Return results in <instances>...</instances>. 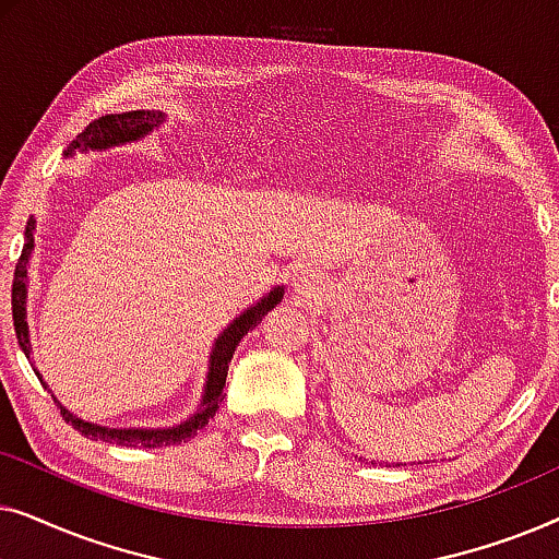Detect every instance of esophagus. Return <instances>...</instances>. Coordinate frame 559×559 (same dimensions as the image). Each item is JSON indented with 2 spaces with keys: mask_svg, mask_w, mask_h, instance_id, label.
<instances>
[{
  "mask_svg": "<svg viewBox=\"0 0 559 559\" xmlns=\"http://www.w3.org/2000/svg\"><path fill=\"white\" fill-rule=\"evenodd\" d=\"M293 282H295V289H297V293H300L302 297H312V295L318 293V280L312 277L310 272L302 270L300 274H295Z\"/></svg>",
  "mask_w": 559,
  "mask_h": 559,
  "instance_id": "1",
  "label": "esophagus"
}]
</instances>
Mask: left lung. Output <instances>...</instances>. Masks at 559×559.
<instances>
[{"label": "left lung", "instance_id": "8db88e82", "mask_svg": "<svg viewBox=\"0 0 559 559\" xmlns=\"http://www.w3.org/2000/svg\"><path fill=\"white\" fill-rule=\"evenodd\" d=\"M371 463H373V461H371Z\"/></svg>", "mask_w": 559, "mask_h": 559}]
</instances>
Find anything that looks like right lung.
<instances>
[{"mask_svg": "<svg viewBox=\"0 0 559 559\" xmlns=\"http://www.w3.org/2000/svg\"><path fill=\"white\" fill-rule=\"evenodd\" d=\"M159 121H163V111L140 109V111H124V114H106V117H98L91 121V124L83 129L79 136H75L66 155H73L75 150L79 152L106 150V147H114V144L140 140V136L152 132ZM33 228H35V221L29 218L27 228H25V247H22L20 262H17V266H14V280H12L14 333H17V341L27 358H29V338H27V320H25V297H27L25 280H27V257H29V251H33ZM280 300H282V287L272 289V293L266 295L262 302H257L254 308H249L243 316L236 318L234 323L218 335L216 348H213V354H211L209 384H205L201 409H198L190 419H186V423L167 427V430H111V427H98V425L83 423V419L73 417L71 412L58 404L60 415H63L66 423H71L73 430H79L83 438L104 440V442H111V445H127V448H163L165 445L167 448V445H178V442H186L188 438L198 435V430H203V427L209 425V419L216 415L218 404L224 402L226 373H228V364H231L236 346H239L241 338L251 331V328H257L259 323H262V318ZM37 379H40V373H37ZM43 386H45V381H43Z\"/></svg>", "mask_w": 559, "mask_h": 559, "instance_id": "1", "label": "right lung"}]
</instances>
